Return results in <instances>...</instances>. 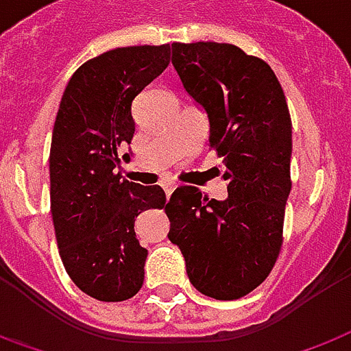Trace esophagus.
I'll return each instance as SVG.
<instances>
[{
	"label": "esophagus",
	"instance_id": "34e87169",
	"mask_svg": "<svg viewBox=\"0 0 351 351\" xmlns=\"http://www.w3.org/2000/svg\"><path fill=\"white\" fill-rule=\"evenodd\" d=\"M176 188V182H163V190H165V193H167V197L171 195V193L175 192Z\"/></svg>",
	"mask_w": 351,
	"mask_h": 351
}]
</instances>
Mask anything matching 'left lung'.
Listing matches in <instances>:
<instances>
[{
	"instance_id": "8db88e82",
	"label": "left lung",
	"mask_w": 351,
	"mask_h": 351,
	"mask_svg": "<svg viewBox=\"0 0 351 351\" xmlns=\"http://www.w3.org/2000/svg\"><path fill=\"white\" fill-rule=\"evenodd\" d=\"M184 90L207 114L222 156L226 199L176 188L165 213L199 293L234 300L261 285L278 261L289 192L293 129L285 95L264 60L230 43H173Z\"/></svg>"
}]
</instances>
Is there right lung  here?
Returning a JSON list of instances; mask_svg holds the SVG:
<instances>
[{"label":"right lung","mask_w":351,"mask_h":351,"mask_svg":"<svg viewBox=\"0 0 351 351\" xmlns=\"http://www.w3.org/2000/svg\"><path fill=\"white\" fill-rule=\"evenodd\" d=\"M171 45L119 47L77 68L58 106L49 176L51 217L68 276L85 295L121 302L141 291L148 251L136 217L165 207L161 186L121 178L134 134L133 100L169 66Z\"/></svg>","instance_id":"add662e5"}]
</instances>
